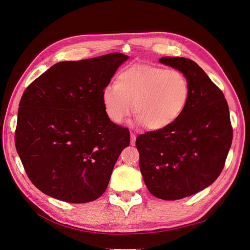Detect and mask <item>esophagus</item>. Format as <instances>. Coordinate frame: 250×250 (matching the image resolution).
<instances>
[{"label": "esophagus", "instance_id": "1", "mask_svg": "<svg viewBox=\"0 0 250 250\" xmlns=\"http://www.w3.org/2000/svg\"><path fill=\"white\" fill-rule=\"evenodd\" d=\"M135 140H136V135L134 133H131V145L132 146L135 145Z\"/></svg>", "mask_w": 250, "mask_h": 250}]
</instances>
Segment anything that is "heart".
<instances>
[{
	"label": "heart",
	"mask_w": 250,
	"mask_h": 250,
	"mask_svg": "<svg viewBox=\"0 0 250 250\" xmlns=\"http://www.w3.org/2000/svg\"><path fill=\"white\" fill-rule=\"evenodd\" d=\"M189 96V81L181 70L136 63L119 70L115 83L102 89L101 100L114 123H124L134 108L139 125L163 130L182 116Z\"/></svg>",
	"instance_id": "heart-1"
}]
</instances>
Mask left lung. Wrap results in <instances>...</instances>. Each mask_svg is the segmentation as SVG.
Segmentation results:
<instances>
[{
  "label": "left lung",
  "instance_id": "1",
  "mask_svg": "<svg viewBox=\"0 0 250 250\" xmlns=\"http://www.w3.org/2000/svg\"><path fill=\"white\" fill-rule=\"evenodd\" d=\"M159 62L187 77L189 101L173 125L137 136L136 146L151 194L175 201L197 193L219 177L231 146L232 126L225 96L194 61L163 57Z\"/></svg>",
  "mask_w": 250,
  "mask_h": 250
}]
</instances>
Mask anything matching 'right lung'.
<instances>
[{"instance_id":"right-lung-1","label":"right lung","mask_w":250,"mask_h":250,"mask_svg":"<svg viewBox=\"0 0 250 250\" xmlns=\"http://www.w3.org/2000/svg\"><path fill=\"white\" fill-rule=\"evenodd\" d=\"M129 57L112 53L55 64L30 83L19 104L16 148L35 186L67 203L97 200L130 132L114 124L104 87Z\"/></svg>"}]
</instances>
